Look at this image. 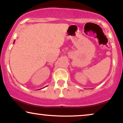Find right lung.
Returning a JSON list of instances; mask_svg holds the SVG:
<instances>
[{"label": "right lung", "instance_id": "1", "mask_svg": "<svg viewBox=\"0 0 123 123\" xmlns=\"http://www.w3.org/2000/svg\"><path fill=\"white\" fill-rule=\"evenodd\" d=\"M15 43V41H14V42H13V43Z\"/></svg>", "mask_w": 123, "mask_h": 123}]
</instances>
